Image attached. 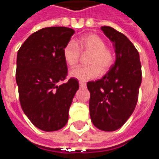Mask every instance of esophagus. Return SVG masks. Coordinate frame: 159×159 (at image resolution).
Here are the masks:
<instances>
[{"instance_id": "esophagus-1", "label": "esophagus", "mask_w": 159, "mask_h": 159, "mask_svg": "<svg viewBox=\"0 0 159 159\" xmlns=\"http://www.w3.org/2000/svg\"><path fill=\"white\" fill-rule=\"evenodd\" d=\"M79 86L80 88H85L86 87V83H84V82H79Z\"/></svg>"}]
</instances>
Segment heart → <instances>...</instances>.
I'll use <instances>...</instances> for the list:
<instances>
[{
	"instance_id": "heart-1",
	"label": "heart",
	"mask_w": 159,
	"mask_h": 159,
	"mask_svg": "<svg viewBox=\"0 0 159 159\" xmlns=\"http://www.w3.org/2000/svg\"><path fill=\"white\" fill-rule=\"evenodd\" d=\"M82 53H90L88 58L89 66H78L70 71L73 78L80 81L96 78L100 73L107 72L114 63V57L110 49L107 48L104 40L95 34H88L76 42L70 41L63 49V57L70 67L80 61Z\"/></svg>"
}]
</instances>
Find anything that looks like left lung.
I'll use <instances>...</instances> for the list:
<instances>
[{"instance_id": "8db88e82", "label": "left lung", "mask_w": 159, "mask_h": 159, "mask_svg": "<svg viewBox=\"0 0 159 159\" xmlns=\"http://www.w3.org/2000/svg\"><path fill=\"white\" fill-rule=\"evenodd\" d=\"M101 30L113 42L117 58L101 79L87 83L90 117L99 129L114 131L134 111L142 78L141 64L137 49L123 34L110 26H102Z\"/></svg>"}]
</instances>
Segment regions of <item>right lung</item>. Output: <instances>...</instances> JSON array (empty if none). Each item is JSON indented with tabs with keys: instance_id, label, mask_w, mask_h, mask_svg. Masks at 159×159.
I'll use <instances>...</instances> for the list:
<instances>
[{
	"instance_id": "obj_1",
	"label": "right lung",
	"mask_w": 159,
	"mask_h": 159,
	"mask_svg": "<svg viewBox=\"0 0 159 159\" xmlns=\"http://www.w3.org/2000/svg\"><path fill=\"white\" fill-rule=\"evenodd\" d=\"M75 33L67 27H47L31 34L17 54L16 82L19 102L30 122L43 131H56L68 122L79 83L66 79L63 49Z\"/></svg>"
}]
</instances>
